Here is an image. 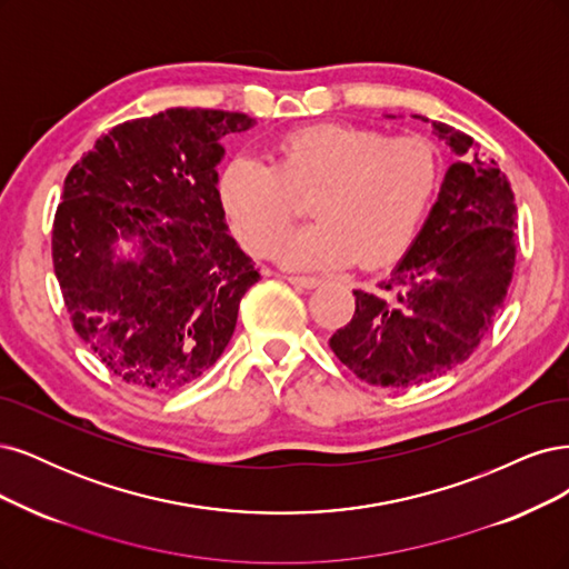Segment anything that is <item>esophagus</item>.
Returning <instances> with one entry per match:
<instances>
[{
	"mask_svg": "<svg viewBox=\"0 0 569 569\" xmlns=\"http://www.w3.org/2000/svg\"><path fill=\"white\" fill-rule=\"evenodd\" d=\"M292 286H300V288H317L321 283L319 277H296V273H290V277H286Z\"/></svg>",
	"mask_w": 569,
	"mask_h": 569,
	"instance_id": "1",
	"label": "esophagus"
}]
</instances>
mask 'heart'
<instances>
[{
    "mask_svg": "<svg viewBox=\"0 0 569 569\" xmlns=\"http://www.w3.org/2000/svg\"><path fill=\"white\" fill-rule=\"evenodd\" d=\"M439 160L420 137L385 139L357 124H311L283 134L264 164L236 158L217 181L233 233L250 252L277 246L292 269L376 267L413 241L437 191ZM316 196L315 228L284 237L298 197ZM284 238L281 239L280 236Z\"/></svg>",
    "mask_w": 569,
    "mask_h": 569,
    "instance_id": "b5f03b06",
    "label": "heart"
}]
</instances>
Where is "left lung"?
<instances>
[{
    "mask_svg": "<svg viewBox=\"0 0 569 569\" xmlns=\"http://www.w3.org/2000/svg\"><path fill=\"white\" fill-rule=\"evenodd\" d=\"M432 130L456 153L437 203L390 277L355 290L352 319L328 342L380 388L405 390L463 363L497 321L516 269L510 181L472 137L445 122Z\"/></svg>",
    "mask_w": 569,
    "mask_h": 569,
    "instance_id": "left-lung-1",
    "label": "left lung"
}]
</instances>
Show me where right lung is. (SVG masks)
Listing matches in <instances>:
<instances>
[{
    "label": "right lung",
    "mask_w": 569,
    "mask_h": 569,
    "mask_svg": "<svg viewBox=\"0 0 569 569\" xmlns=\"http://www.w3.org/2000/svg\"><path fill=\"white\" fill-rule=\"evenodd\" d=\"M252 124L246 113L168 108L113 127L66 177L51 258L72 328L141 392L203 376L260 279L217 196L222 139ZM118 237L138 238L137 261L114 258Z\"/></svg>",
    "instance_id": "obj_1"
}]
</instances>
